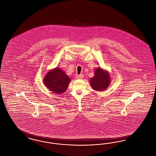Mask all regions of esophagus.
Listing matches in <instances>:
<instances>
[{
	"mask_svg": "<svg viewBox=\"0 0 156 156\" xmlns=\"http://www.w3.org/2000/svg\"><path fill=\"white\" fill-rule=\"evenodd\" d=\"M76 78L78 79H82L83 78V74H80V75H78L76 76Z\"/></svg>",
	"mask_w": 156,
	"mask_h": 156,
	"instance_id": "1",
	"label": "esophagus"
}]
</instances>
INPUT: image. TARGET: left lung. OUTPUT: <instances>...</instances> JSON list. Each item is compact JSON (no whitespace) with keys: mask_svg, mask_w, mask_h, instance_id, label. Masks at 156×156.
<instances>
[{"mask_svg":"<svg viewBox=\"0 0 156 156\" xmlns=\"http://www.w3.org/2000/svg\"><path fill=\"white\" fill-rule=\"evenodd\" d=\"M90 85L93 89L102 91L106 90L110 83L109 74L101 68L95 71L94 76L90 78Z\"/></svg>","mask_w":156,"mask_h":156,"instance_id":"left-lung-1","label":"left lung"}]
</instances>
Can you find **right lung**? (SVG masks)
<instances>
[{"instance_id": "1", "label": "right lung", "mask_w": 156, "mask_h": 156, "mask_svg": "<svg viewBox=\"0 0 156 156\" xmlns=\"http://www.w3.org/2000/svg\"><path fill=\"white\" fill-rule=\"evenodd\" d=\"M70 79L61 69L56 68L47 73L44 79L46 87L55 94H62L69 86Z\"/></svg>"}]
</instances>
